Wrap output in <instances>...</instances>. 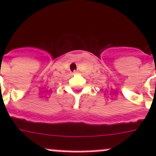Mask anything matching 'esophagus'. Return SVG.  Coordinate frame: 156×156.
I'll use <instances>...</instances> for the list:
<instances>
[{"instance_id": "1", "label": "esophagus", "mask_w": 156, "mask_h": 156, "mask_svg": "<svg viewBox=\"0 0 156 156\" xmlns=\"http://www.w3.org/2000/svg\"><path fill=\"white\" fill-rule=\"evenodd\" d=\"M77 73H78L77 71H74V74H77Z\"/></svg>"}]
</instances>
